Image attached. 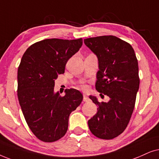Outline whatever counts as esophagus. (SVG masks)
<instances>
[{
    "label": "esophagus",
    "mask_w": 159,
    "mask_h": 159,
    "mask_svg": "<svg viewBox=\"0 0 159 159\" xmlns=\"http://www.w3.org/2000/svg\"><path fill=\"white\" fill-rule=\"evenodd\" d=\"M89 100V98L87 95L84 94V102H88Z\"/></svg>",
    "instance_id": "obj_1"
}]
</instances>
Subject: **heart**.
Returning a JSON list of instances; mask_svg holds the SVG:
<instances>
[{"label":"heart","mask_w":159,"mask_h":159,"mask_svg":"<svg viewBox=\"0 0 159 159\" xmlns=\"http://www.w3.org/2000/svg\"><path fill=\"white\" fill-rule=\"evenodd\" d=\"M81 88L83 89H86L87 88V87H86V86H85V85H83V86H81Z\"/></svg>","instance_id":"b5f03b06"}]
</instances>
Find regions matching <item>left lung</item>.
<instances>
[{
	"mask_svg": "<svg viewBox=\"0 0 159 159\" xmlns=\"http://www.w3.org/2000/svg\"><path fill=\"white\" fill-rule=\"evenodd\" d=\"M84 43L98 58L96 89L102 98H110L99 102L89 96L98 108L88 120L89 128L98 138L113 139L126 129L134 111L139 86L137 59L129 43L113 35L86 39Z\"/></svg>",
	"mask_w": 159,
	"mask_h": 159,
	"instance_id": "obj_1",
	"label": "left lung"
}]
</instances>
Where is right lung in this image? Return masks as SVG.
<instances>
[{
  "mask_svg": "<svg viewBox=\"0 0 159 159\" xmlns=\"http://www.w3.org/2000/svg\"><path fill=\"white\" fill-rule=\"evenodd\" d=\"M82 39H45L33 43L23 54L17 73V96L27 125L40 140L52 143L62 138L70 114L83 100L79 91L54 94V80L65 73L67 62L79 50Z\"/></svg>",
  "mask_w": 159,
  "mask_h": 159,
  "instance_id": "1",
  "label": "right lung"
}]
</instances>
